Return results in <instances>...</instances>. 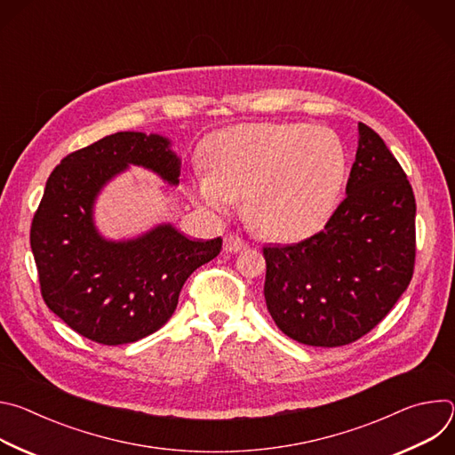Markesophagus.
I'll return each mask as SVG.
<instances>
[{"instance_id": "obj_1", "label": "esophagus", "mask_w": 455, "mask_h": 455, "mask_svg": "<svg viewBox=\"0 0 455 455\" xmlns=\"http://www.w3.org/2000/svg\"><path fill=\"white\" fill-rule=\"evenodd\" d=\"M248 244L244 239H241L239 235H225L223 239V250L230 251V253H237L241 250H244Z\"/></svg>"}]
</instances>
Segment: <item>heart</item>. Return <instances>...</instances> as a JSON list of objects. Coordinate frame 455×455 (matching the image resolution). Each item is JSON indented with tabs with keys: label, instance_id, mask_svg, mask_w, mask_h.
<instances>
[{
	"label": "heart",
	"instance_id": "heart-1",
	"mask_svg": "<svg viewBox=\"0 0 455 455\" xmlns=\"http://www.w3.org/2000/svg\"><path fill=\"white\" fill-rule=\"evenodd\" d=\"M347 176L337 133L307 124L257 122L221 129L192 172V196L227 214L244 198L250 225L272 239H297L326 221Z\"/></svg>",
	"mask_w": 455,
	"mask_h": 455
}]
</instances>
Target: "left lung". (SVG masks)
Listing matches in <instances>:
<instances>
[{
  "label": "left lung",
  "instance_id": "obj_1",
  "mask_svg": "<svg viewBox=\"0 0 455 455\" xmlns=\"http://www.w3.org/2000/svg\"><path fill=\"white\" fill-rule=\"evenodd\" d=\"M346 194L318 234L263 248L267 307L284 335L306 346L358 340L412 279L414 192L398 160L362 122Z\"/></svg>",
  "mask_w": 455,
  "mask_h": 455
}]
</instances>
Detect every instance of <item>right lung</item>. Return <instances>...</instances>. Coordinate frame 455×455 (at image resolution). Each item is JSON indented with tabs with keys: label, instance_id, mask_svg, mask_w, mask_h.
I'll list each match as a JSON object with an SVG mask.
<instances>
[{
	"label": "right lung",
	"instance_id": "right-lung-1",
	"mask_svg": "<svg viewBox=\"0 0 455 455\" xmlns=\"http://www.w3.org/2000/svg\"><path fill=\"white\" fill-rule=\"evenodd\" d=\"M129 165L180 183L181 160L169 139L120 132L68 155L52 171L30 228L46 306L74 331L104 346L158 331L172 316L188 275L212 261L223 243L188 239L171 223L133 239L100 235L95 202Z\"/></svg>",
	"mask_w": 455,
	"mask_h": 455
}]
</instances>
